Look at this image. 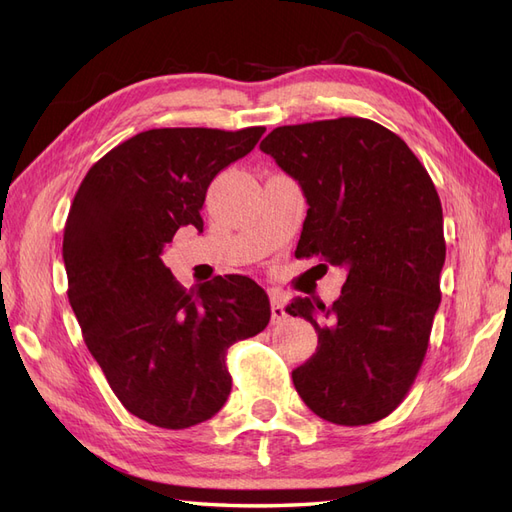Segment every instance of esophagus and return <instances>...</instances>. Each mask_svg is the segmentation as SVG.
<instances>
[{"instance_id":"obj_1","label":"esophagus","mask_w":512,"mask_h":512,"mask_svg":"<svg viewBox=\"0 0 512 512\" xmlns=\"http://www.w3.org/2000/svg\"><path fill=\"white\" fill-rule=\"evenodd\" d=\"M286 320V309H284V297L277 290L271 292V322L280 324Z\"/></svg>"}]
</instances>
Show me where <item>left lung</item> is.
<instances>
[{"label": "left lung", "mask_w": 512, "mask_h": 512, "mask_svg": "<svg viewBox=\"0 0 512 512\" xmlns=\"http://www.w3.org/2000/svg\"><path fill=\"white\" fill-rule=\"evenodd\" d=\"M260 149L309 205L294 254L348 271L331 307L307 297L286 307L318 333L316 354L292 371L294 389L324 421L376 423L410 391L440 305L436 185L397 134L361 117L275 128Z\"/></svg>", "instance_id": "left-lung-1"}]
</instances>
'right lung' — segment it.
<instances>
[{
    "mask_svg": "<svg viewBox=\"0 0 512 512\" xmlns=\"http://www.w3.org/2000/svg\"><path fill=\"white\" fill-rule=\"evenodd\" d=\"M265 128L147 130L89 168L64 228L68 299L91 356L128 412L164 429L218 414L232 389L226 350L269 324L245 275L185 290L162 262L183 226L203 230L207 188Z\"/></svg>",
    "mask_w": 512,
    "mask_h": 512,
    "instance_id": "obj_1",
    "label": "right lung"
}]
</instances>
